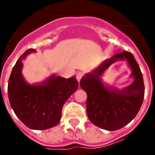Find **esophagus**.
Listing matches in <instances>:
<instances>
[{
    "instance_id": "34e87169",
    "label": "esophagus",
    "mask_w": 155,
    "mask_h": 155,
    "mask_svg": "<svg viewBox=\"0 0 155 155\" xmlns=\"http://www.w3.org/2000/svg\"><path fill=\"white\" fill-rule=\"evenodd\" d=\"M83 76H84V72H82V71H80V72H78L77 74H76V76H75V77H76V80H77L79 82H80V80H81V79L83 78Z\"/></svg>"
}]
</instances>
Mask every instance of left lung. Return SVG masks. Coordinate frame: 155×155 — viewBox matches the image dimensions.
Here are the masks:
<instances>
[{
	"label": "left lung",
	"mask_w": 155,
	"mask_h": 155,
	"mask_svg": "<svg viewBox=\"0 0 155 155\" xmlns=\"http://www.w3.org/2000/svg\"><path fill=\"white\" fill-rule=\"evenodd\" d=\"M126 59L132 68L135 81L123 90H107L99 76L116 60ZM80 87L87 93V117L95 125L104 130L114 131L130 123L138 113L144 99L145 86L142 71L134 57L129 51L116 54L105 60L92 73L80 80Z\"/></svg>",
	"instance_id": "8db88e82"
}]
</instances>
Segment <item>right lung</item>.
Segmentation results:
<instances>
[{
    "instance_id": "obj_1",
    "label": "right lung",
    "mask_w": 155,
    "mask_h": 155,
    "mask_svg": "<svg viewBox=\"0 0 155 155\" xmlns=\"http://www.w3.org/2000/svg\"><path fill=\"white\" fill-rule=\"evenodd\" d=\"M35 49L27 50L13 67L8 84V100L14 113L30 129L42 130L58 125L62 108L79 83L75 77L69 79L51 76L42 84H27L21 75L24 58Z\"/></svg>"
}]
</instances>
